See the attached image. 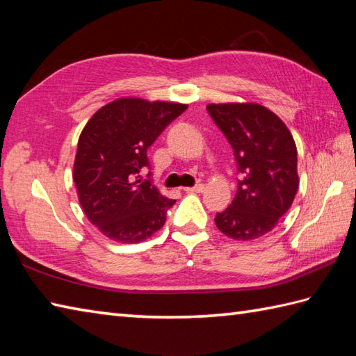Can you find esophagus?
<instances>
[{
    "instance_id": "obj_1",
    "label": "esophagus",
    "mask_w": 356,
    "mask_h": 356,
    "mask_svg": "<svg viewBox=\"0 0 356 356\" xmlns=\"http://www.w3.org/2000/svg\"><path fill=\"white\" fill-rule=\"evenodd\" d=\"M203 190H205V185H202V184L195 185V186H186V188H184V191H186V193H202Z\"/></svg>"
}]
</instances>
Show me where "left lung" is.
Instances as JSON below:
<instances>
[{
	"mask_svg": "<svg viewBox=\"0 0 356 356\" xmlns=\"http://www.w3.org/2000/svg\"><path fill=\"white\" fill-rule=\"evenodd\" d=\"M207 110L231 143L241 174L236 197L214 222L229 238H259L275 228L298 191L292 134L260 104H209Z\"/></svg>",
	"mask_w": 356,
	"mask_h": 356,
	"instance_id": "8db88e82",
	"label": "left lung"
}]
</instances>
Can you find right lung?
<instances>
[{
    "mask_svg": "<svg viewBox=\"0 0 356 356\" xmlns=\"http://www.w3.org/2000/svg\"><path fill=\"white\" fill-rule=\"evenodd\" d=\"M188 108L179 102L120 97L90 118L78 140L73 180L87 218L105 237L139 243L165 225L166 199L140 171L147 149Z\"/></svg>",
    "mask_w": 356,
    "mask_h": 356,
    "instance_id": "obj_1",
    "label": "right lung"
}]
</instances>
